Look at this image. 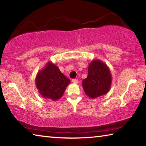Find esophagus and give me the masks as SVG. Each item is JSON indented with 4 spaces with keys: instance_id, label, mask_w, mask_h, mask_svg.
Returning a JSON list of instances; mask_svg holds the SVG:
<instances>
[{
    "instance_id": "1",
    "label": "esophagus",
    "mask_w": 146,
    "mask_h": 146,
    "mask_svg": "<svg viewBox=\"0 0 146 146\" xmlns=\"http://www.w3.org/2000/svg\"><path fill=\"white\" fill-rule=\"evenodd\" d=\"M72 82L74 84H77L78 82V80L77 79H72Z\"/></svg>"
}]
</instances>
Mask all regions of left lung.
I'll list each match as a JSON object with an SVG mask.
<instances>
[{"label":"left lung","instance_id":"1","mask_svg":"<svg viewBox=\"0 0 146 146\" xmlns=\"http://www.w3.org/2000/svg\"><path fill=\"white\" fill-rule=\"evenodd\" d=\"M111 80L107 65L99 60H94L89 65L88 75L82 84L86 95L91 98H95L110 91Z\"/></svg>","mask_w":146,"mask_h":146}]
</instances>
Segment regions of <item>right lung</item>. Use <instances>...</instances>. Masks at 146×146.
Masks as SVG:
<instances>
[{
	"label": "right lung",
	"instance_id": "right-lung-1",
	"mask_svg": "<svg viewBox=\"0 0 146 146\" xmlns=\"http://www.w3.org/2000/svg\"><path fill=\"white\" fill-rule=\"evenodd\" d=\"M70 80L64 76L55 64L47 63L38 71L35 79L36 87L44 98L57 100L62 97Z\"/></svg>",
	"mask_w": 146,
	"mask_h": 146
}]
</instances>
